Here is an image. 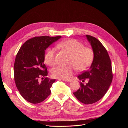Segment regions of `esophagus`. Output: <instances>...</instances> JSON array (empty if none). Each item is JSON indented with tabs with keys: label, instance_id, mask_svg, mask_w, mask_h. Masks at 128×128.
I'll list each match as a JSON object with an SVG mask.
<instances>
[{
	"label": "esophagus",
	"instance_id": "1",
	"mask_svg": "<svg viewBox=\"0 0 128 128\" xmlns=\"http://www.w3.org/2000/svg\"><path fill=\"white\" fill-rule=\"evenodd\" d=\"M58 80H62L64 81V82H70L72 80H65V79H63V80H61V79H59L58 78Z\"/></svg>",
	"mask_w": 128,
	"mask_h": 128
}]
</instances>
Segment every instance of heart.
<instances>
[{"mask_svg": "<svg viewBox=\"0 0 128 128\" xmlns=\"http://www.w3.org/2000/svg\"><path fill=\"white\" fill-rule=\"evenodd\" d=\"M70 54L68 66L59 65L51 70L53 77L59 79H67L70 76L74 69L79 72H83L90 66L94 59V53L91 48L85 47L82 42L75 39H69L59 42L57 45ZM56 52L54 48H50L46 51L44 60L45 63L50 66L56 63Z\"/></svg>", "mask_w": 128, "mask_h": 128, "instance_id": "b5f03b06", "label": "heart"}]
</instances>
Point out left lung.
<instances>
[{"label": "left lung", "instance_id": "1", "mask_svg": "<svg viewBox=\"0 0 128 128\" xmlns=\"http://www.w3.org/2000/svg\"><path fill=\"white\" fill-rule=\"evenodd\" d=\"M94 53V61L88 70L78 76L80 88L74 92L75 97L84 104H92L101 99L109 88L113 80L111 61L106 49L95 37L86 35Z\"/></svg>", "mask_w": 128, "mask_h": 128}]
</instances>
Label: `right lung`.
I'll return each mask as SVG.
<instances>
[{"label": "right lung", "mask_w": 128, "mask_h": 128, "mask_svg": "<svg viewBox=\"0 0 128 128\" xmlns=\"http://www.w3.org/2000/svg\"><path fill=\"white\" fill-rule=\"evenodd\" d=\"M61 36L34 37L26 41L18 52L14 65V80L21 95L32 104L40 103L51 94L50 88L55 79L48 76L44 64L45 51Z\"/></svg>", "instance_id": "right-lung-1"}]
</instances>
